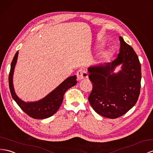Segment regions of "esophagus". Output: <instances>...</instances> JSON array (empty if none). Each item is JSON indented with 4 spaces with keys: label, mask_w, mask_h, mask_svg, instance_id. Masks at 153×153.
<instances>
[{
    "label": "esophagus",
    "mask_w": 153,
    "mask_h": 153,
    "mask_svg": "<svg viewBox=\"0 0 153 153\" xmlns=\"http://www.w3.org/2000/svg\"><path fill=\"white\" fill-rule=\"evenodd\" d=\"M76 76L78 80H81L84 79V78H88V73L85 69H80L76 73Z\"/></svg>",
    "instance_id": "obj_1"
}]
</instances>
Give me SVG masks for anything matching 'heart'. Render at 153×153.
<instances>
[{
	"instance_id": "obj_1",
	"label": "heart",
	"mask_w": 153,
	"mask_h": 153,
	"mask_svg": "<svg viewBox=\"0 0 153 153\" xmlns=\"http://www.w3.org/2000/svg\"><path fill=\"white\" fill-rule=\"evenodd\" d=\"M110 53H111L108 51V52H107V53H106V55H110Z\"/></svg>"
}]
</instances>
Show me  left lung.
Instances as JSON below:
<instances>
[{"label":"left lung","instance_id":"1","mask_svg":"<svg viewBox=\"0 0 153 153\" xmlns=\"http://www.w3.org/2000/svg\"><path fill=\"white\" fill-rule=\"evenodd\" d=\"M120 53L111 63L93 65L88 68L93 89L88 100L98 114L111 119L126 114L137 103L141 87V64L131 46L119 37ZM122 64L117 74L115 67Z\"/></svg>","mask_w":153,"mask_h":153}]
</instances>
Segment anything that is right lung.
<instances>
[{
    "mask_svg": "<svg viewBox=\"0 0 153 153\" xmlns=\"http://www.w3.org/2000/svg\"><path fill=\"white\" fill-rule=\"evenodd\" d=\"M19 52L17 51L13 57L11 64V69L9 75V87L12 98L16 104L28 116L35 119H44L53 116L59 110L62 103L64 93L71 87L77 83L76 75L67 78L63 82L41 100L33 102H25L16 96L13 84V76L14 69L17 61Z\"/></svg>",
    "mask_w": 153,
    "mask_h": 153,
    "instance_id": "1",
    "label": "right lung"
}]
</instances>
